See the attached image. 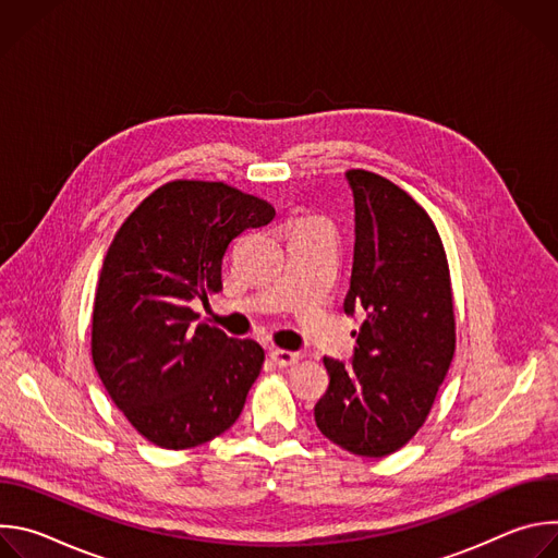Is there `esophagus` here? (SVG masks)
Returning <instances> with one entry per match:
<instances>
[{
  "mask_svg": "<svg viewBox=\"0 0 558 558\" xmlns=\"http://www.w3.org/2000/svg\"><path fill=\"white\" fill-rule=\"evenodd\" d=\"M269 357H271L280 368H284V366L298 364V362L302 360V353H293V351H284V349H271V351H269Z\"/></svg>",
  "mask_w": 558,
  "mask_h": 558,
  "instance_id": "obj_1",
  "label": "esophagus"
}]
</instances>
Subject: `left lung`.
Wrapping results in <instances>:
<instances>
[{"mask_svg":"<svg viewBox=\"0 0 558 558\" xmlns=\"http://www.w3.org/2000/svg\"><path fill=\"white\" fill-rule=\"evenodd\" d=\"M355 250L349 315L366 311L351 364L325 357L320 433L360 457H386L424 426L454 355V304L439 231L388 179L349 170Z\"/></svg>","mask_w":558,"mask_h":558,"instance_id":"1","label":"left lung"}]
</instances>
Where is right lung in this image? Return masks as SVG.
Masks as SVG:
<instances>
[{
    "mask_svg": "<svg viewBox=\"0 0 558 558\" xmlns=\"http://www.w3.org/2000/svg\"><path fill=\"white\" fill-rule=\"evenodd\" d=\"M276 209L220 181H172L119 227L93 308V362L125 420L158 448L211 441L243 413L265 351L198 323L192 300L222 289L235 235Z\"/></svg>",
    "mask_w": 558,
    "mask_h": 558,
    "instance_id": "add662e5",
    "label": "right lung"
}]
</instances>
